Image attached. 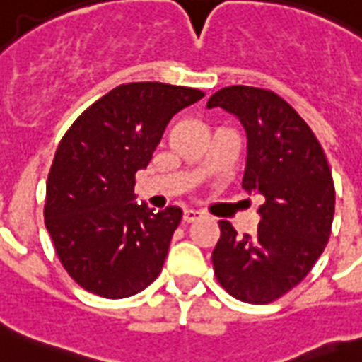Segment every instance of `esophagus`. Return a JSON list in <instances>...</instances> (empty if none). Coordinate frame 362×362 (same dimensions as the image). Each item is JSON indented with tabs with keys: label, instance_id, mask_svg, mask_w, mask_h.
Segmentation results:
<instances>
[{
	"label": "esophagus",
	"instance_id": "1",
	"mask_svg": "<svg viewBox=\"0 0 362 362\" xmlns=\"http://www.w3.org/2000/svg\"><path fill=\"white\" fill-rule=\"evenodd\" d=\"M199 218H203V212H199V210H193V209H186L184 210V214H182L184 223H192V221L199 220Z\"/></svg>",
	"mask_w": 362,
	"mask_h": 362
}]
</instances>
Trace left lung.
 Wrapping results in <instances>:
<instances>
[{"mask_svg": "<svg viewBox=\"0 0 362 362\" xmlns=\"http://www.w3.org/2000/svg\"><path fill=\"white\" fill-rule=\"evenodd\" d=\"M206 107H221L244 125L242 187L264 197L255 235L238 237L229 221H220L214 274L242 303L269 304L306 278L329 242L334 218L331 167L314 131L278 93L227 86Z\"/></svg>", "mask_w": 362, "mask_h": 362, "instance_id": "1", "label": "left lung"}]
</instances>
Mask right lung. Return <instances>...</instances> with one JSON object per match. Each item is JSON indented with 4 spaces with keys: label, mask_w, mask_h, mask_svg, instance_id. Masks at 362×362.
Instances as JSON below:
<instances>
[{
    "label": "right lung",
    "mask_w": 362,
    "mask_h": 362,
    "mask_svg": "<svg viewBox=\"0 0 362 362\" xmlns=\"http://www.w3.org/2000/svg\"><path fill=\"white\" fill-rule=\"evenodd\" d=\"M201 98L195 88L122 84L64 135L48 173L45 226L82 289L125 298L159 276L182 210L133 203L135 175L146 169L170 118Z\"/></svg>",
    "instance_id": "right-lung-1"
}]
</instances>
